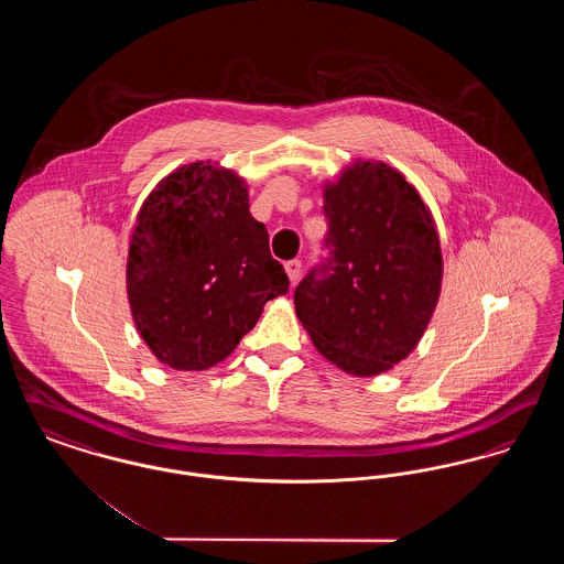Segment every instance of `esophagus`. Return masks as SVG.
I'll return each mask as SVG.
<instances>
[{
    "label": "esophagus",
    "mask_w": 564,
    "mask_h": 564,
    "mask_svg": "<svg viewBox=\"0 0 564 564\" xmlns=\"http://www.w3.org/2000/svg\"><path fill=\"white\" fill-rule=\"evenodd\" d=\"M285 272H288L290 281L295 283V281L300 279V272H302V262H300V260H290V262H285Z\"/></svg>",
    "instance_id": "1"
}]
</instances>
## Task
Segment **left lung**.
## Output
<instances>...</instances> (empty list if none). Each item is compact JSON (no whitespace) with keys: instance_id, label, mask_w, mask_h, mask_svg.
I'll return each mask as SVG.
<instances>
[{"instance_id":"8db88e82","label":"left lung","mask_w":564,"mask_h":564,"mask_svg":"<svg viewBox=\"0 0 564 564\" xmlns=\"http://www.w3.org/2000/svg\"><path fill=\"white\" fill-rule=\"evenodd\" d=\"M323 214L325 253L295 288V315L332 364L380 375L419 345L440 297L430 209L398 171L355 162L325 188Z\"/></svg>"}]
</instances>
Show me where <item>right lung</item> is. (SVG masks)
Listing matches in <instances>:
<instances>
[{
	"instance_id": "add662e5",
	"label": "right lung",
	"mask_w": 564,
	"mask_h": 564,
	"mask_svg": "<svg viewBox=\"0 0 564 564\" xmlns=\"http://www.w3.org/2000/svg\"><path fill=\"white\" fill-rule=\"evenodd\" d=\"M127 290L137 329L162 364L207 370L290 292L264 224L232 171L192 162L143 203L129 247Z\"/></svg>"
}]
</instances>
